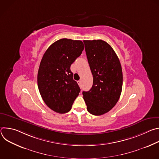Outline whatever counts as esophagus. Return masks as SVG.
<instances>
[{"label":"esophagus","instance_id":"obj_1","mask_svg":"<svg viewBox=\"0 0 159 159\" xmlns=\"http://www.w3.org/2000/svg\"><path fill=\"white\" fill-rule=\"evenodd\" d=\"M77 83H78V84H79V86H81V82H80V80L77 81Z\"/></svg>","mask_w":159,"mask_h":159}]
</instances>
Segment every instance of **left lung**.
I'll list each match as a JSON object with an SVG mask.
<instances>
[{"instance_id":"left-lung-1","label":"left lung","mask_w":159,"mask_h":159,"mask_svg":"<svg viewBox=\"0 0 159 159\" xmlns=\"http://www.w3.org/2000/svg\"><path fill=\"white\" fill-rule=\"evenodd\" d=\"M84 43L93 85L82 94L87 111L100 116L109 112L120 99L123 86L121 65L115 52L106 41L94 39Z\"/></svg>"}]
</instances>
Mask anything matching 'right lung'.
<instances>
[{"mask_svg": "<svg viewBox=\"0 0 159 159\" xmlns=\"http://www.w3.org/2000/svg\"><path fill=\"white\" fill-rule=\"evenodd\" d=\"M84 49L82 41L63 38L51 44L43 56L38 72L39 91L45 104L57 112H69L80 91L70 66Z\"/></svg>", "mask_w": 159, "mask_h": 159, "instance_id": "obj_1", "label": "right lung"}]
</instances>
